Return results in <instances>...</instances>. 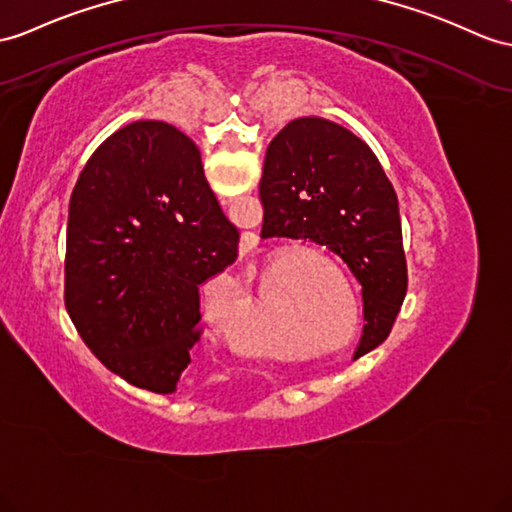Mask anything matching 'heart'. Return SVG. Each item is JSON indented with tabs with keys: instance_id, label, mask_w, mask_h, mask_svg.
<instances>
[{
	"instance_id": "obj_1",
	"label": "heart",
	"mask_w": 512,
	"mask_h": 512,
	"mask_svg": "<svg viewBox=\"0 0 512 512\" xmlns=\"http://www.w3.org/2000/svg\"><path fill=\"white\" fill-rule=\"evenodd\" d=\"M208 315H210V321H213L215 330H217L221 336H228V334H230V326H228L226 321H223V317H219V315H215V313H208ZM243 343H245L247 347H252V350H269V347H273L271 341L260 339V336H256V332H247V334L243 336Z\"/></svg>"
}]
</instances>
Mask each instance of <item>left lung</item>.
<instances>
[{"instance_id": "8db88e82", "label": "left lung", "mask_w": 512, "mask_h": 512, "mask_svg": "<svg viewBox=\"0 0 512 512\" xmlns=\"http://www.w3.org/2000/svg\"><path fill=\"white\" fill-rule=\"evenodd\" d=\"M260 202V239L321 245L358 280L365 326L356 354L382 343L408 273L397 195L369 145L334 121L293 119L267 147Z\"/></svg>"}]
</instances>
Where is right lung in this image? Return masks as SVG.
<instances>
[{"instance_id":"add662e5","label":"right lung","mask_w":512,"mask_h":512,"mask_svg":"<svg viewBox=\"0 0 512 512\" xmlns=\"http://www.w3.org/2000/svg\"><path fill=\"white\" fill-rule=\"evenodd\" d=\"M236 254L239 230L197 145L165 121H134L95 149L71 193L67 313L104 367L173 393L202 336L199 284Z\"/></svg>"}]
</instances>
